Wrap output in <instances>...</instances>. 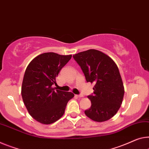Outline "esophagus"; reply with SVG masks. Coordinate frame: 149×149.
Instances as JSON below:
<instances>
[{
  "instance_id": "1",
  "label": "esophagus",
  "mask_w": 149,
  "mask_h": 149,
  "mask_svg": "<svg viewBox=\"0 0 149 149\" xmlns=\"http://www.w3.org/2000/svg\"><path fill=\"white\" fill-rule=\"evenodd\" d=\"M76 97H77L78 98H82V97H83L84 96L82 95H76Z\"/></svg>"
}]
</instances>
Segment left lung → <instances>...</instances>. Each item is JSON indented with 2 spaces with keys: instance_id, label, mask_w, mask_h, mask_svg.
Listing matches in <instances>:
<instances>
[{
  "instance_id": "obj_1",
  "label": "left lung",
  "mask_w": 149,
  "mask_h": 149,
  "mask_svg": "<svg viewBox=\"0 0 149 149\" xmlns=\"http://www.w3.org/2000/svg\"><path fill=\"white\" fill-rule=\"evenodd\" d=\"M73 58L86 81L95 83L93 95L88 96L91 107L84 111L86 116L98 123L109 120L120 109L125 93L117 65L109 56L96 49L75 54Z\"/></svg>"
}]
</instances>
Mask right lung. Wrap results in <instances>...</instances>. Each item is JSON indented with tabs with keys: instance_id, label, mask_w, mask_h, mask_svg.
Instances as JSON below:
<instances>
[{
	"instance_id": "add662e5",
	"label": "right lung",
	"mask_w": 149,
	"mask_h": 149,
	"mask_svg": "<svg viewBox=\"0 0 149 149\" xmlns=\"http://www.w3.org/2000/svg\"><path fill=\"white\" fill-rule=\"evenodd\" d=\"M72 55L45 52L31 61L25 70L21 95L32 117L43 125L52 124L63 116L74 94L52 88L56 77Z\"/></svg>"
}]
</instances>
